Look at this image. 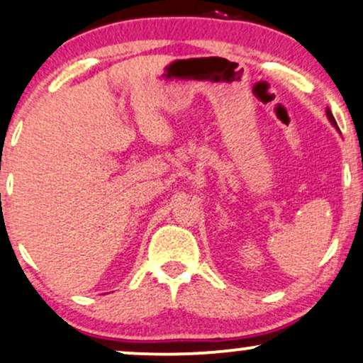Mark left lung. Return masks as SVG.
Returning a JSON list of instances; mask_svg holds the SVG:
<instances>
[{
	"instance_id": "8db88e82",
	"label": "left lung",
	"mask_w": 363,
	"mask_h": 363,
	"mask_svg": "<svg viewBox=\"0 0 363 363\" xmlns=\"http://www.w3.org/2000/svg\"><path fill=\"white\" fill-rule=\"evenodd\" d=\"M326 116H328V119H330V123L333 124L335 128H337V121H335V118H333V114H332V111L330 109H326Z\"/></svg>"
}]
</instances>
